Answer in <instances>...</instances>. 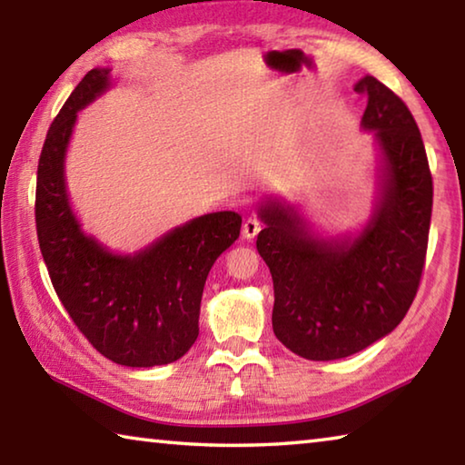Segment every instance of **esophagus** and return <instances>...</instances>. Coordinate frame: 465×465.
Here are the masks:
<instances>
[{
    "mask_svg": "<svg viewBox=\"0 0 465 465\" xmlns=\"http://www.w3.org/2000/svg\"><path fill=\"white\" fill-rule=\"evenodd\" d=\"M258 232H261V222H258L256 217H248L246 222H243V225H242V235H243V238H246V240L256 238Z\"/></svg>",
    "mask_w": 465,
    "mask_h": 465,
    "instance_id": "1",
    "label": "esophagus"
}]
</instances>
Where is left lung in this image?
<instances>
[{
    "label": "left lung",
    "instance_id": "left-lung-1",
    "mask_svg": "<svg viewBox=\"0 0 465 465\" xmlns=\"http://www.w3.org/2000/svg\"><path fill=\"white\" fill-rule=\"evenodd\" d=\"M361 127L381 152L380 201L357 238H318L291 204L269 199L256 248L274 287V336L310 361L351 357L388 336L419 291L432 211L427 152L408 106L365 75Z\"/></svg>",
    "mask_w": 465,
    "mask_h": 465
}]
</instances>
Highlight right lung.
<instances>
[{"mask_svg":"<svg viewBox=\"0 0 465 465\" xmlns=\"http://www.w3.org/2000/svg\"><path fill=\"white\" fill-rule=\"evenodd\" d=\"M92 69L46 133L36 176V233L63 308L100 355L124 367L174 363L199 336L211 266L238 240L242 217L219 211L168 232L133 256L113 254L85 235L65 188V152L77 110L110 85Z\"/></svg>","mask_w":465,"mask_h":465,"instance_id":"add662e5","label":"right lung"}]
</instances>
